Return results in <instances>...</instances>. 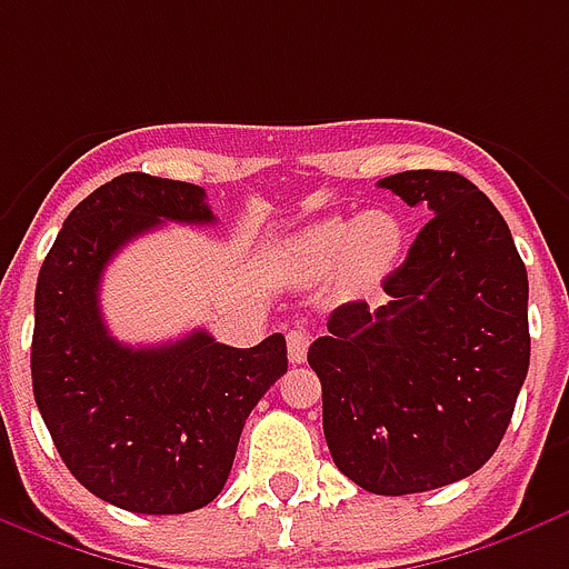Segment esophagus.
I'll use <instances>...</instances> for the list:
<instances>
[{"mask_svg":"<svg viewBox=\"0 0 569 569\" xmlns=\"http://www.w3.org/2000/svg\"><path fill=\"white\" fill-rule=\"evenodd\" d=\"M307 347H310V331H305V328H292L286 335V349H289V361L292 365H301L307 359Z\"/></svg>","mask_w":569,"mask_h":569,"instance_id":"1","label":"esophagus"}]
</instances>
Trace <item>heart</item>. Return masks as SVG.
Masks as SVG:
<instances>
[{"label": "heart", "mask_w": 569, "mask_h": 569, "mask_svg": "<svg viewBox=\"0 0 569 569\" xmlns=\"http://www.w3.org/2000/svg\"><path fill=\"white\" fill-rule=\"evenodd\" d=\"M401 247V222L382 210H368L361 217H328L286 243V268L298 280H317L340 264L343 283L373 289L389 277Z\"/></svg>", "instance_id": "obj_1"}]
</instances>
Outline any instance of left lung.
I'll return each mask as SVG.
<instances>
[{
  "mask_svg": "<svg viewBox=\"0 0 569 569\" xmlns=\"http://www.w3.org/2000/svg\"><path fill=\"white\" fill-rule=\"evenodd\" d=\"M431 220L389 301H349L307 349L322 382V431L343 477L373 495H416L495 456L531 361L528 271L498 208L456 171L380 180Z\"/></svg>",
  "mask_w": 569,
  "mask_h": 569,
  "instance_id": "obj_1",
  "label": "left lung"
}]
</instances>
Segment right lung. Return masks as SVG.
Segmentation results:
<instances>
[{"label": "right lung", "mask_w": 569, "mask_h": 569, "mask_svg": "<svg viewBox=\"0 0 569 569\" xmlns=\"http://www.w3.org/2000/svg\"><path fill=\"white\" fill-rule=\"evenodd\" d=\"M162 220L210 226L204 189L129 171L71 210L38 271L32 391L57 452L113 507L178 516L229 479L243 422L286 373V338L234 349L208 331L126 347L104 326L99 283L117 250Z\"/></svg>", "instance_id": "add662e5"}]
</instances>
